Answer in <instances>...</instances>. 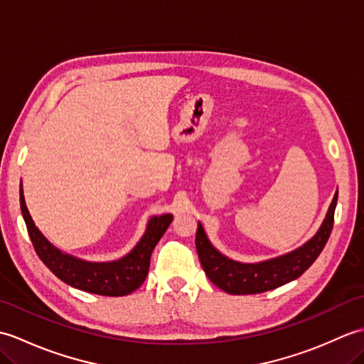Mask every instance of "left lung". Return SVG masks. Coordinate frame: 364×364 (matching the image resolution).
Returning a JSON list of instances; mask_svg holds the SVG:
<instances>
[{
	"mask_svg": "<svg viewBox=\"0 0 364 364\" xmlns=\"http://www.w3.org/2000/svg\"><path fill=\"white\" fill-rule=\"evenodd\" d=\"M336 202L338 191L328 206L326 219L310 241L282 257L259 262H241L225 257L211 244L203 225L198 222L196 247L205 274L218 288L233 296L259 294L296 280L313 264L326 247L333 228Z\"/></svg>",
	"mask_w": 364,
	"mask_h": 364,
	"instance_id": "obj_1",
	"label": "left lung"
}]
</instances>
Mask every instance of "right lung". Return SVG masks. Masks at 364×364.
<instances>
[{
    "label": "right lung",
    "instance_id": "add662e5",
    "mask_svg": "<svg viewBox=\"0 0 364 364\" xmlns=\"http://www.w3.org/2000/svg\"><path fill=\"white\" fill-rule=\"evenodd\" d=\"M20 208L31 241L43 264L59 280L76 289L109 297L128 296L144 283L149 274L151 252L173 219L172 214L153 215L133 250L115 261L97 262L64 253L42 235L28 211L23 188H20Z\"/></svg>",
    "mask_w": 364,
    "mask_h": 364
}]
</instances>
